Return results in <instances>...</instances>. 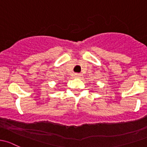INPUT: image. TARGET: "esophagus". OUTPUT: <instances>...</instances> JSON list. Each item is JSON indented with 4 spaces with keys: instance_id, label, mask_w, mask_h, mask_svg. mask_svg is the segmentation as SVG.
<instances>
[{
    "instance_id": "1",
    "label": "esophagus",
    "mask_w": 147,
    "mask_h": 147,
    "mask_svg": "<svg viewBox=\"0 0 147 147\" xmlns=\"http://www.w3.org/2000/svg\"><path fill=\"white\" fill-rule=\"evenodd\" d=\"M80 76H81V74H74V78H80Z\"/></svg>"
}]
</instances>
